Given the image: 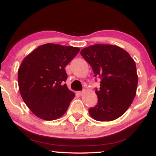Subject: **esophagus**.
I'll return each mask as SVG.
<instances>
[{"label": "esophagus", "mask_w": 156, "mask_h": 156, "mask_svg": "<svg viewBox=\"0 0 156 156\" xmlns=\"http://www.w3.org/2000/svg\"><path fill=\"white\" fill-rule=\"evenodd\" d=\"M84 92H85V91L83 90V91H79L78 93L80 94V95H83V94H84Z\"/></svg>", "instance_id": "obj_1"}]
</instances>
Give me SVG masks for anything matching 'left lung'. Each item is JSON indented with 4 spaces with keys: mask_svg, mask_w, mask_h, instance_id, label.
<instances>
[{
    "mask_svg": "<svg viewBox=\"0 0 156 156\" xmlns=\"http://www.w3.org/2000/svg\"><path fill=\"white\" fill-rule=\"evenodd\" d=\"M80 54L101 78L96 89L98 104L89 109L95 120L109 122L121 117L131 105L136 93V63L129 53L112 44H97L81 50Z\"/></svg>",
    "mask_w": 156,
    "mask_h": 156,
    "instance_id": "left-lung-1",
    "label": "left lung"
}]
</instances>
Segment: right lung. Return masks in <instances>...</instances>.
Listing matches in <instances>:
<instances>
[{"label":"right lung","mask_w":156,"mask_h":156,"mask_svg":"<svg viewBox=\"0 0 156 156\" xmlns=\"http://www.w3.org/2000/svg\"><path fill=\"white\" fill-rule=\"evenodd\" d=\"M80 49L48 43L36 48L21 63L18 86L23 101L37 117L54 120L65 114L75 93L67 88L65 67Z\"/></svg>","instance_id":"1"}]
</instances>
